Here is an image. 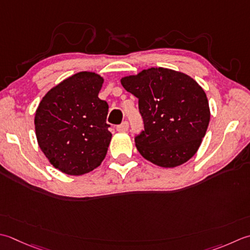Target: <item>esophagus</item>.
I'll return each instance as SVG.
<instances>
[{
	"label": "esophagus",
	"instance_id": "obj_1",
	"mask_svg": "<svg viewBox=\"0 0 250 250\" xmlns=\"http://www.w3.org/2000/svg\"><path fill=\"white\" fill-rule=\"evenodd\" d=\"M117 131H119V132H125V131H128V129H129V124L126 121H124L122 122L121 125H117Z\"/></svg>",
	"mask_w": 250,
	"mask_h": 250
}]
</instances>
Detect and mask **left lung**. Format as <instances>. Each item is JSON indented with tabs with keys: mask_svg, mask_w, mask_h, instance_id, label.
Returning a JSON list of instances; mask_svg holds the SVG:
<instances>
[{
	"mask_svg": "<svg viewBox=\"0 0 250 250\" xmlns=\"http://www.w3.org/2000/svg\"><path fill=\"white\" fill-rule=\"evenodd\" d=\"M122 86L139 99L144 131L139 153L163 168H174L196 154L210 121L206 93L193 78L163 67L124 77Z\"/></svg>",
	"mask_w": 250,
	"mask_h": 250,
	"instance_id": "8db88e82",
	"label": "left lung"
}]
</instances>
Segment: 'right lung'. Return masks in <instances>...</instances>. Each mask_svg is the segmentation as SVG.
Segmentation results:
<instances>
[{"instance_id": "add662e5", "label": "right lung", "mask_w": 250, "mask_h": 250, "mask_svg": "<svg viewBox=\"0 0 250 250\" xmlns=\"http://www.w3.org/2000/svg\"><path fill=\"white\" fill-rule=\"evenodd\" d=\"M103 82L95 72H78L52 87L38 106V144L63 173L90 172L107 154L111 133L106 124L108 104L99 97Z\"/></svg>"}]
</instances>
